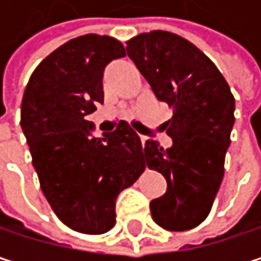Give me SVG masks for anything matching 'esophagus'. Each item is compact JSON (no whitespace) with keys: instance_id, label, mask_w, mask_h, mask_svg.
Wrapping results in <instances>:
<instances>
[{"instance_id":"esophagus-1","label":"esophagus","mask_w":261,"mask_h":261,"mask_svg":"<svg viewBox=\"0 0 261 261\" xmlns=\"http://www.w3.org/2000/svg\"><path fill=\"white\" fill-rule=\"evenodd\" d=\"M140 139H142V145L145 146V143H146V139H148V137H146V136H142Z\"/></svg>"}]
</instances>
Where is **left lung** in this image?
<instances>
[{
  "mask_svg": "<svg viewBox=\"0 0 261 261\" xmlns=\"http://www.w3.org/2000/svg\"><path fill=\"white\" fill-rule=\"evenodd\" d=\"M127 54L174 113L165 122L172 146L149 139L143 148L146 166L168 181L166 193L149 204L152 219L169 231L195 228L208 216L224 178L234 96L216 65L175 33H140L127 42Z\"/></svg>",
  "mask_w": 261,
  "mask_h": 261,
  "instance_id": "8db88e82",
  "label": "left lung"
}]
</instances>
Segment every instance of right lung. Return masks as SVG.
<instances>
[{"label": "right lung", "instance_id": "right-lung-1", "mask_svg": "<svg viewBox=\"0 0 261 261\" xmlns=\"http://www.w3.org/2000/svg\"><path fill=\"white\" fill-rule=\"evenodd\" d=\"M121 57L125 48L115 37L71 39L39 63L21 104L40 189L57 218L83 234L115 227L118 195L145 171L140 137L128 122L93 137L86 119L104 101V68Z\"/></svg>", "mask_w": 261, "mask_h": 261}]
</instances>
